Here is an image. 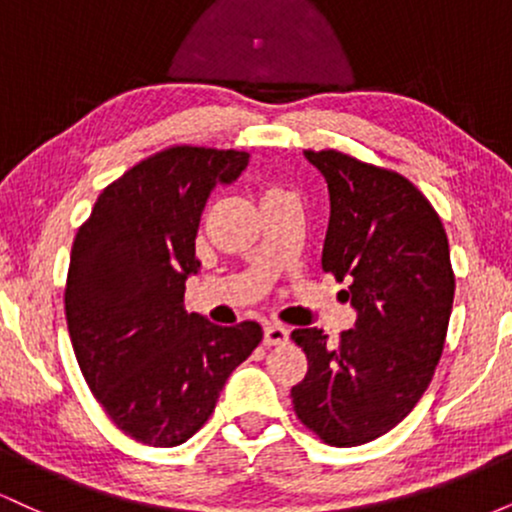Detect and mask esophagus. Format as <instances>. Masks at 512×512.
<instances>
[{
	"label": "esophagus",
	"instance_id": "obj_1",
	"mask_svg": "<svg viewBox=\"0 0 512 512\" xmlns=\"http://www.w3.org/2000/svg\"><path fill=\"white\" fill-rule=\"evenodd\" d=\"M264 346H284L289 344V330L281 325H267L264 327Z\"/></svg>",
	"mask_w": 512,
	"mask_h": 512
}]
</instances>
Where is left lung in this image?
Listing matches in <instances>:
<instances>
[{
  "label": "left lung",
  "mask_w": 512,
  "mask_h": 512,
  "mask_svg": "<svg viewBox=\"0 0 512 512\" xmlns=\"http://www.w3.org/2000/svg\"><path fill=\"white\" fill-rule=\"evenodd\" d=\"M330 190L322 269L349 281L354 330L334 346L317 327L293 330L308 373L293 409L334 448L380 438L416 407L433 378L455 296L445 228L404 175L342 151H305Z\"/></svg>",
  "instance_id": "1"
}]
</instances>
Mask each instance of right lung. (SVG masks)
Returning a JSON list of instances; mask_svg holds the SVG:
<instances>
[{
	"label": "right lung",
	"mask_w": 512,
	"mask_h": 512,
	"mask_svg": "<svg viewBox=\"0 0 512 512\" xmlns=\"http://www.w3.org/2000/svg\"><path fill=\"white\" fill-rule=\"evenodd\" d=\"M248 161L233 149L161 151L105 187L76 233L64 291L76 361L113 424L144 445L195 436L262 342L257 322L221 327L182 308L187 276L202 267L204 204Z\"/></svg>",
	"instance_id": "right-lung-1"
}]
</instances>
